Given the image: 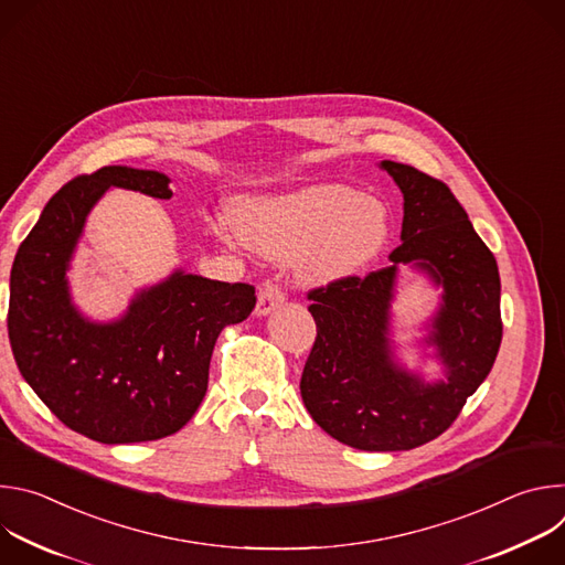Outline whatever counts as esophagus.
Returning <instances> with one entry per match:
<instances>
[{"label": "esophagus", "instance_id": "1", "mask_svg": "<svg viewBox=\"0 0 565 565\" xmlns=\"http://www.w3.org/2000/svg\"><path fill=\"white\" fill-rule=\"evenodd\" d=\"M286 301V292L279 284L275 281H266L259 288V299H257V315H268L273 310H277L281 303Z\"/></svg>", "mask_w": 565, "mask_h": 565}]
</instances>
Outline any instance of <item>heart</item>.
<instances>
[{
	"label": "heart",
	"mask_w": 565,
	"mask_h": 565,
	"mask_svg": "<svg viewBox=\"0 0 565 565\" xmlns=\"http://www.w3.org/2000/svg\"><path fill=\"white\" fill-rule=\"evenodd\" d=\"M236 230L262 255L301 259L310 279L333 281L375 259L388 236V212L382 201L349 185H310L244 205ZM214 232L232 238L225 223H216Z\"/></svg>",
	"instance_id": "b5f03b06"
}]
</instances>
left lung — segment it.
Listing matches in <instances>:
<instances>
[{
	"mask_svg": "<svg viewBox=\"0 0 565 565\" xmlns=\"http://www.w3.org/2000/svg\"><path fill=\"white\" fill-rule=\"evenodd\" d=\"M405 196L402 244L391 266L312 288L317 338L301 373V399L335 440L362 451H405L451 427L467 397L494 366L501 338V277L451 190L412 168L382 160ZM399 263H414L444 286L430 343L446 366L434 385L402 370L387 340Z\"/></svg>",
	"mask_w": 565,
	"mask_h": 565,
	"instance_id": "left-lung-1",
	"label": "left lung"
}]
</instances>
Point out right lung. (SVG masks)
I'll return each mask as SVG.
<instances>
[{
	"instance_id": "1",
	"label": "right lung",
	"mask_w": 565,
	"mask_h": 565,
	"mask_svg": "<svg viewBox=\"0 0 565 565\" xmlns=\"http://www.w3.org/2000/svg\"><path fill=\"white\" fill-rule=\"evenodd\" d=\"M109 188L170 199V179L109 166L60 188L11 270L9 340L22 377L68 429L105 445L177 434L207 391L218 333L244 321L255 286L177 270L98 324L71 303L66 270L87 214Z\"/></svg>"
}]
</instances>
